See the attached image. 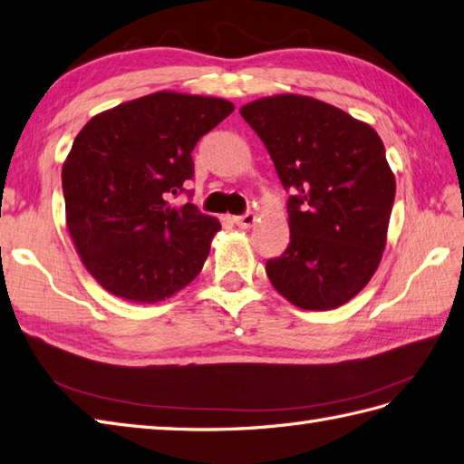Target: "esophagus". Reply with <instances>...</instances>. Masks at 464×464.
Returning <instances> with one entry per match:
<instances>
[{
    "instance_id": "esophagus-1",
    "label": "esophagus",
    "mask_w": 464,
    "mask_h": 464,
    "mask_svg": "<svg viewBox=\"0 0 464 464\" xmlns=\"http://www.w3.org/2000/svg\"><path fill=\"white\" fill-rule=\"evenodd\" d=\"M234 222H236V226H238V228H252V226L256 224V214L246 212V214H242V217H236Z\"/></svg>"
}]
</instances>
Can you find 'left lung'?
<instances>
[{
  "label": "left lung",
  "mask_w": 464,
  "mask_h": 464,
  "mask_svg": "<svg viewBox=\"0 0 464 464\" xmlns=\"http://www.w3.org/2000/svg\"><path fill=\"white\" fill-rule=\"evenodd\" d=\"M240 114L291 193L289 246L266 264L271 285L299 309L341 307L366 287L386 247L395 179L380 135L299 94L254 100Z\"/></svg>",
  "instance_id": "left-lung-1"
}]
</instances>
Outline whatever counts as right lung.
<instances>
[{
    "label": "right lung",
    "mask_w": 464,
    "mask_h": 464,
    "mask_svg": "<svg viewBox=\"0 0 464 464\" xmlns=\"http://www.w3.org/2000/svg\"><path fill=\"white\" fill-rule=\"evenodd\" d=\"M232 111L228 100L163 90L102 111L76 135L63 165L66 226L111 295L157 303L200 274L220 222L169 200L195 175L198 140Z\"/></svg>",
    "instance_id": "right-lung-1"
}]
</instances>
